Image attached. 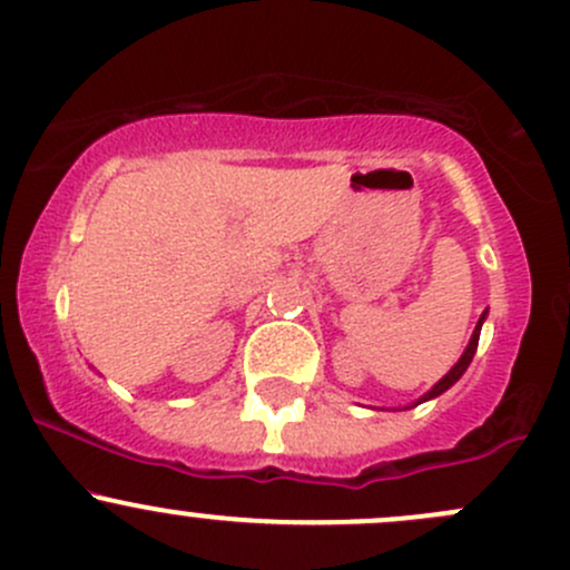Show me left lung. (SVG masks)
Returning <instances> with one entry per match:
<instances>
[{
  "mask_svg": "<svg viewBox=\"0 0 570 570\" xmlns=\"http://www.w3.org/2000/svg\"><path fill=\"white\" fill-rule=\"evenodd\" d=\"M487 315H489V309H483L481 312V317H479V323H475V328H473V336H470V342H468V347H464V353L462 356H459V361L454 366H451L449 372H445L443 377H440L438 383L432 385L430 391H426L424 396H419V400L415 402H410V405H405V407H394V410H410V407H415V405H421V402H430V400H434V396H440V394H445V391L451 389V385H454L459 377L464 375V372H468V366H470V361H473V356H475V351H479V336H481V326H483V321H487Z\"/></svg>",
  "mask_w": 570,
  "mask_h": 570,
  "instance_id": "obj_1",
  "label": "left lung"
}]
</instances>
